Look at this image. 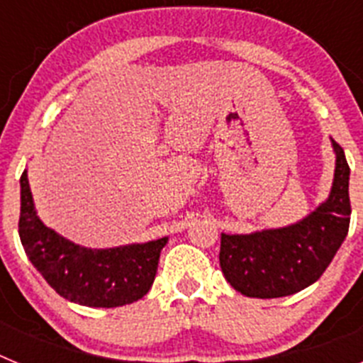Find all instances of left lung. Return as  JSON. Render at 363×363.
<instances>
[{"label":"left lung","instance_id":"1","mask_svg":"<svg viewBox=\"0 0 363 363\" xmlns=\"http://www.w3.org/2000/svg\"><path fill=\"white\" fill-rule=\"evenodd\" d=\"M335 176L329 196L296 223L249 234L221 233L220 267L234 289L249 298H281L318 280L351 221L349 165L344 149L331 138Z\"/></svg>","mask_w":363,"mask_h":363}]
</instances>
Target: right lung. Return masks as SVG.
<instances>
[{"label": "right lung", "instance_id": "right-lung-1", "mask_svg": "<svg viewBox=\"0 0 363 363\" xmlns=\"http://www.w3.org/2000/svg\"><path fill=\"white\" fill-rule=\"evenodd\" d=\"M19 187L21 245L30 264L60 296L86 307H120L149 293L169 236L107 249L78 245L40 220L27 169Z\"/></svg>", "mask_w": 363, "mask_h": 363}]
</instances>
